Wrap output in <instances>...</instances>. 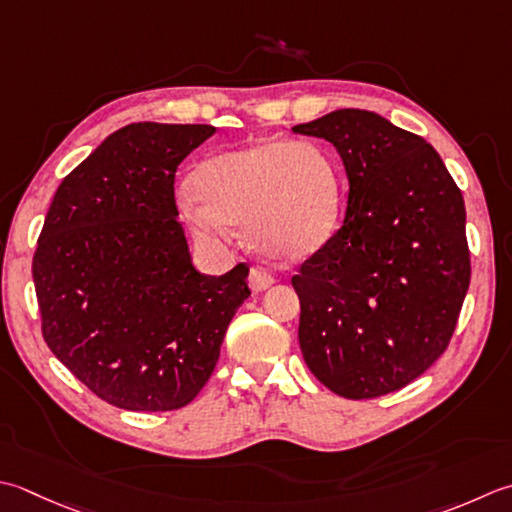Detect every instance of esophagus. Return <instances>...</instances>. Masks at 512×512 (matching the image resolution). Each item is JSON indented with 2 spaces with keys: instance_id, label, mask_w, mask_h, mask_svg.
<instances>
[{
  "instance_id": "esophagus-1",
  "label": "esophagus",
  "mask_w": 512,
  "mask_h": 512,
  "mask_svg": "<svg viewBox=\"0 0 512 512\" xmlns=\"http://www.w3.org/2000/svg\"><path fill=\"white\" fill-rule=\"evenodd\" d=\"M275 284V277L268 273L266 268H250V275H248V286L253 293H262V290L270 288Z\"/></svg>"
}]
</instances>
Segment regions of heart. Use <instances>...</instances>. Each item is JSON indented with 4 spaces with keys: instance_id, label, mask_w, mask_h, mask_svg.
Listing matches in <instances>:
<instances>
[{
    "instance_id": "heart-1",
    "label": "heart",
    "mask_w": 512,
    "mask_h": 512,
    "mask_svg": "<svg viewBox=\"0 0 512 512\" xmlns=\"http://www.w3.org/2000/svg\"><path fill=\"white\" fill-rule=\"evenodd\" d=\"M195 193L179 197V210L199 239L222 244L244 226L262 255L304 262L337 233L342 170L324 146L262 137L199 166Z\"/></svg>"
}]
</instances>
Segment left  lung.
I'll list each match as a JSON object with an SVG mask.
<instances>
[{"label":"left lung","instance_id":"1","mask_svg":"<svg viewBox=\"0 0 512 512\" xmlns=\"http://www.w3.org/2000/svg\"><path fill=\"white\" fill-rule=\"evenodd\" d=\"M337 148L344 226L293 277L299 346L346 399L404 388L437 362L470 284L462 190L424 137L359 108L293 128Z\"/></svg>","mask_w":512,"mask_h":512}]
</instances>
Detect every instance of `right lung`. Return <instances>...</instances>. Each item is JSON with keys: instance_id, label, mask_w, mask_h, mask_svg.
<instances>
[{"instance_id": "1", "label": "right lung", "mask_w": 512, "mask_h": 512, "mask_svg": "<svg viewBox=\"0 0 512 512\" xmlns=\"http://www.w3.org/2000/svg\"><path fill=\"white\" fill-rule=\"evenodd\" d=\"M206 124L115 130L64 177L33 257L42 335L93 393L124 410L193 402L248 299V266L202 275L177 219L175 173Z\"/></svg>"}]
</instances>
